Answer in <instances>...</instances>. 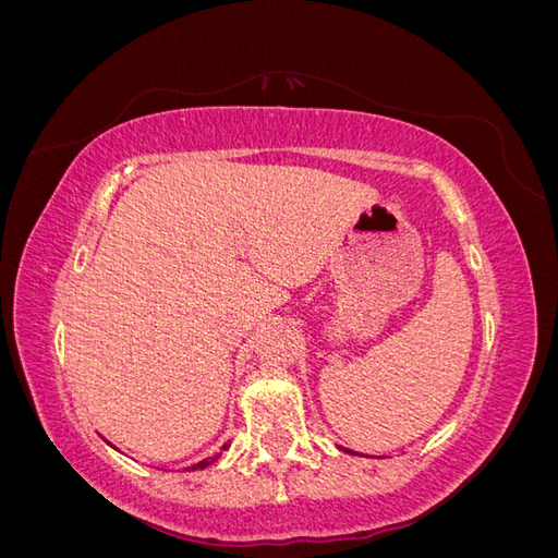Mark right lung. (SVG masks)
Wrapping results in <instances>:
<instances>
[{
  "label": "right lung",
  "instance_id": "add662e5",
  "mask_svg": "<svg viewBox=\"0 0 558 558\" xmlns=\"http://www.w3.org/2000/svg\"><path fill=\"white\" fill-rule=\"evenodd\" d=\"M226 447H228V445H226ZM226 447H223V449H226ZM214 461H216V456H214V459H205V461H199V463H195V465H191V468H193V470H202V468H207V465H209V463H214Z\"/></svg>",
  "mask_w": 558,
  "mask_h": 558
}]
</instances>
